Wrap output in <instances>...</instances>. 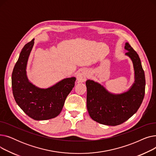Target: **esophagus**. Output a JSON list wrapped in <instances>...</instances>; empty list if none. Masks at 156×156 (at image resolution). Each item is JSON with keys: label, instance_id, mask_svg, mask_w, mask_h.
I'll list each match as a JSON object with an SVG mask.
<instances>
[{"label": "esophagus", "instance_id": "34e87169", "mask_svg": "<svg viewBox=\"0 0 156 156\" xmlns=\"http://www.w3.org/2000/svg\"><path fill=\"white\" fill-rule=\"evenodd\" d=\"M89 74L88 72L83 71L81 73H79L77 75V80L78 82H84L86 79L88 77Z\"/></svg>", "mask_w": 156, "mask_h": 156}]
</instances>
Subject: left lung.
<instances>
[{
	"label": "left lung",
	"mask_w": 156,
	"mask_h": 156,
	"mask_svg": "<svg viewBox=\"0 0 156 156\" xmlns=\"http://www.w3.org/2000/svg\"><path fill=\"white\" fill-rule=\"evenodd\" d=\"M125 48L128 51L125 55L132 60L135 71V81L128 91L112 94L93 80L86 81L89 115L102 125L116 126L123 123L136 112L144 99L145 78L140 59L128 42Z\"/></svg>",
	"instance_id": "1"
}]
</instances>
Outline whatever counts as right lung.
I'll list each match as a JSON object with an SVG mask.
<instances>
[{"label": "right lung", "instance_id": "add662e5", "mask_svg": "<svg viewBox=\"0 0 156 156\" xmlns=\"http://www.w3.org/2000/svg\"><path fill=\"white\" fill-rule=\"evenodd\" d=\"M34 45V38L23 48L12 73V88L20 108L35 120L54 118L61 112L67 96L75 86V77L62 80L47 88L31 83L27 75L28 60Z\"/></svg>", "mask_w": 156, "mask_h": 156}]
</instances>
